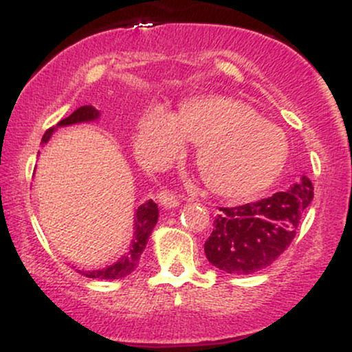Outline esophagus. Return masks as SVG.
I'll list each match as a JSON object with an SVG mask.
<instances>
[{
    "label": "esophagus",
    "mask_w": 352,
    "mask_h": 352,
    "mask_svg": "<svg viewBox=\"0 0 352 352\" xmlns=\"http://www.w3.org/2000/svg\"><path fill=\"white\" fill-rule=\"evenodd\" d=\"M157 201L164 208H177L180 205V200L172 192H168V190H162V192L157 193Z\"/></svg>",
    "instance_id": "esophagus-1"
}]
</instances>
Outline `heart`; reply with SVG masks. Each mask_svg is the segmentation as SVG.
<instances>
[{
  "instance_id": "heart-1",
  "label": "heart",
  "mask_w": 352,
  "mask_h": 352,
  "mask_svg": "<svg viewBox=\"0 0 352 352\" xmlns=\"http://www.w3.org/2000/svg\"><path fill=\"white\" fill-rule=\"evenodd\" d=\"M199 144L197 167L213 193L230 199L254 195L280 177L288 139L252 107L228 98L190 100L173 114L153 104L140 116L135 145L152 164H165Z\"/></svg>"
}]
</instances>
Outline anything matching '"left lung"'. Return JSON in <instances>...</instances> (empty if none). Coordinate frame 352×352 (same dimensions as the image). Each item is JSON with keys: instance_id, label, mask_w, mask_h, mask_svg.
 I'll list each match as a JSON object with an SVG mask.
<instances>
[{"instance_id": "obj_1", "label": "left lung", "mask_w": 352, "mask_h": 352, "mask_svg": "<svg viewBox=\"0 0 352 352\" xmlns=\"http://www.w3.org/2000/svg\"><path fill=\"white\" fill-rule=\"evenodd\" d=\"M313 200V184L301 177L285 192L240 207L220 208L205 254L218 270L252 274L266 268L292 245L305 210Z\"/></svg>"}]
</instances>
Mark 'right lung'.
Masks as SVG:
<instances>
[{
	"instance_id": "right-lung-1",
	"label": "right lung",
	"mask_w": 352,
	"mask_h": 352,
	"mask_svg": "<svg viewBox=\"0 0 352 352\" xmlns=\"http://www.w3.org/2000/svg\"><path fill=\"white\" fill-rule=\"evenodd\" d=\"M100 112L92 106H82L76 109L69 117L59 120L56 127L47 129L46 134L43 135V144H46L47 140L51 139L52 132H54L58 127L80 124V122H92V120H98ZM157 220H159V208H157V204L153 200H147L145 204H142L135 210V217H134L135 232L127 253H125L122 258H119L114 265L106 266V268L102 270H87V272L78 270V272L87 278H99V280H119V278H124L127 276V274H131L137 266H139L140 256H142L145 245H147L148 236H151Z\"/></svg>"
}]
</instances>
